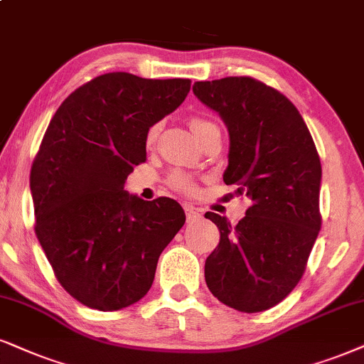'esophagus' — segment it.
Returning <instances> with one entry per match:
<instances>
[{
    "label": "esophagus",
    "mask_w": 364,
    "mask_h": 364,
    "mask_svg": "<svg viewBox=\"0 0 364 364\" xmlns=\"http://www.w3.org/2000/svg\"><path fill=\"white\" fill-rule=\"evenodd\" d=\"M201 218V213L198 211L196 208H193V206H188L186 208V220L188 222H195V220Z\"/></svg>",
    "instance_id": "obj_1"
}]
</instances>
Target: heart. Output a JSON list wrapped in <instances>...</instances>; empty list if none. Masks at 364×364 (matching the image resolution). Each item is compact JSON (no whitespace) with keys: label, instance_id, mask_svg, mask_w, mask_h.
I'll use <instances>...</instances> for the list:
<instances>
[{"label":"heart","instance_id":"obj_1","mask_svg":"<svg viewBox=\"0 0 364 364\" xmlns=\"http://www.w3.org/2000/svg\"><path fill=\"white\" fill-rule=\"evenodd\" d=\"M210 126H213V122L206 121V119H203V117H198V116L190 117V129L193 132H195L196 137H200L201 132H203L205 129L210 127ZM159 131H161L159 124H153V126H151L148 131H146V136H144L146 148H148V149L154 148L156 142H158ZM168 185L174 188V190L179 191V193H185V195H191V193H195V190H196L195 179H193L190 174H186L183 171H174V173L169 174Z\"/></svg>","mask_w":364,"mask_h":364}]
</instances>
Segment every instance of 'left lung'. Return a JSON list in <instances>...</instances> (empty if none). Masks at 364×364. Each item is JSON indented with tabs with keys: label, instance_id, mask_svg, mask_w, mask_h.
Segmentation results:
<instances>
[{
	"label": "left lung",
	"instance_id": "8db88e82",
	"mask_svg": "<svg viewBox=\"0 0 364 364\" xmlns=\"http://www.w3.org/2000/svg\"><path fill=\"white\" fill-rule=\"evenodd\" d=\"M193 92L228 127L223 181L252 200L237 225L205 213L220 230L206 285L233 309L267 311L299 284L321 230L319 154L296 105L254 77L195 82Z\"/></svg>",
	"mask_w": 364,
	"mask_h": 364
}]
</instances>
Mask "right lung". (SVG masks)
Listing matches in <instances>:
<instances>
[{"instance_id":"right-lung-1","label":"right lung","mask_w":364,"mask_h":364,"mask_svg":"<svg viewBox=\"0 0 364 364\" xmlns=\"http://www.w3.org/2000/svg\"><path fill=\"white\" fill-rule=\"evenodd\" d=\"M190 79L95 77L50 121L30 171L35 233L73 299L97 311L139 301L185 211L171 198L144 201L124 183L146 161V131L181 105Z\"/></svg>"}]
</instances>
